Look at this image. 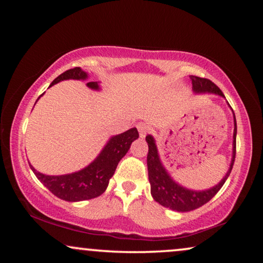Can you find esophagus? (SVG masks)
<instances>
[{
    "mask_svg": "<svg viewBox=\"0 0 263 263\" xmlns=\"http://www.w3.org/2000/svg\"><path fill=\"white\" fill-rule=\"evenodd\" d=\"M137 128H138V131H139L140 138H144L146 135H147V132H148V126L146 125V123H144V122L138 123V124H137Z\"/></svg>",
    "mask_w": 263,
    "mask_h": 263,
    "instance_id": "obj_1",
    "label": "esophagus"
}]
</instances>
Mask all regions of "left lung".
Instances as JSON below:
<instances>
[{
  "instance_id": "1",
  "label": "left lung",
  "mask_w": 263,
  "mask_h": 263,
  "mask_svg": "<svg viewBox=\"0 0 263 263\" xmlns=\"http://www.w3.org/2000/svg\"><path fill=\"white\" fill-rule=\"evenodd\" d=\"M191 83H193V90L196 94L201 92H210L221 97H225L222 91L218 88L215 83L209 79H203L191 75ZM234 118V132H233V153L232 160L229 168V172L226 173L224 179H222L217 185L208 190L196 191L186 189L184 186L180 185L177 182L172 179V176L168 174V172L164 169L163 164L160 160L157 145H155L154 138L147 135L146 141L148 144V154H147V168H148V180L151 183V194H152L155 202L161 204L164 208H169L174 211L186 212L195 210V209L201 208L204 204L208 203L215 196L220 188L224 185L225 181L232 171L234 159H235V139H237V121L233 112Z\"/></svg>"
}]
</instances>
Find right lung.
<instances>
[{"label": "right lung", "instance_id": "1", "mask_svg": "<svg viewBox=\"0 0 263 263\" xmlns=\"http://www.w3.org/2000/svg\"><path fill=\"white\" fill-rule=\"evenodd\" d=\"M69 79L86 80L88 79V74L80 67L68 69L60 74L50 84V87ZM87 86L94 90H100L99 82H88ZM43 95L44 94L41 96ZM41 96L38 97V100L41 99ZM138 138H139V133L136 127H132L121 135L111 137L94 161L81 171L72 173V174L45 175L35 171L31 164L30 167L37 179L57 197L67 202L86 201V199L99 197L104 193L110 179L115 174L118 162L130 149L132 141Z\"/></svg>", "mask_w": 263, "mask_h": 263}]
</instances>
